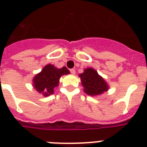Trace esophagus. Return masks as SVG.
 Instances as JSON below:
<instances>
[{
  "label": "esophagus",
  "mask_w": 147,
  "mask_h": 147,
  "mask_svg": "<svg viewBox=\"0 0 147 147\" xmlns=\"http://www.w3.org/2000/svg\"><path fill=\"white\" fill-rule=\"evenodd\" d=\"M70 72L72 74H76V71H75V69H70Z\"/></svg>",
  "instance_id": "1"
}]
</instances>
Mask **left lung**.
<instances>
[{
  "label": "left lung",
  "instance_id": "left-lung-1",
  "mask_svg": "<svg viewBox=\"0 0 147 147\" xmlns=\"http://www.w3.org/2000/svg\"><path fill=\"white\" fill-rule=\"evenodd\" d=\"M80 76L87 94L91 96L101 94L109 88L105 80L93 68H86L84 73L80 74Z\"/></svg>",
  "mask_w": 147,
  "mask_h": 147
}]
</instances>
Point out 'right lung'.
<instances>
[{"label":"right lung","instance_id":"add662e5","mask_svg":"<svg viewBox=\"0 0 147 147\" xmlns=\"http://www.w3.org/2000/svg\"><path fill=\"white\" fill-rule=\"evenodd\" d=\"M69 71L66 67L56 68L53 65H46L41 73L33 79L34 88L44 96L53 94L54 89L59 85L60 76L68 74Z\"/></svg>","mask_w":147,"mask_h":147}]
</instances>
